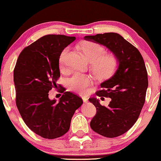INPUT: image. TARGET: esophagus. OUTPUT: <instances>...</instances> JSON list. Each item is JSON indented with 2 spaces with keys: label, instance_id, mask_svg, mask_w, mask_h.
Instances as JSON below:
<instances>
[{
  "label": "esophagus",
  "instance_id": "obj_1",
  "mask_svg": "<svg viewBox=\"0 0 161 161\" xmlns=\"http://www.w3.org/2000/svg\"><path fill=\"white\" fill-rule=\"evenodd\" d=\"M82 100H83V101H84V102H85V103H87V101H88V98H87L86 96H83V97H82Z\"/></svg>",
  "mask_w": 161,
  "mask_h": 161
}]
</instances>
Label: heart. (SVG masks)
<instances>
[{"label": "heart", "mask_w": 161, "mask_h": 161, "mask_svg": "<svg viewBox=\"0 0 161 161\" xmlns=\"http://www.w3.org/2000/svg\"><path fill=\"white\" fill-rule=\"evenodd\" d=\"M81 48L88 60L92 62L91 69L97 77L106 79L112 76L119 67V60L112 54L103 55L106 53L104 47L94 42H85L81 44ZM69 53V47L61 52L59 63L61 68L65 64V58ZM92 77L88 74L76 72L68 80L69 89L78 93L85 94L92 84Z\"/></svg>", "instance_id": "heart-1"}]
</instances>
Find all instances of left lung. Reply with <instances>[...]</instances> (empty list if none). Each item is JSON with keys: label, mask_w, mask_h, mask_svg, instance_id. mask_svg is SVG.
Returning a JSON list of instances; mask_svg holds the SVG:
<instances>
[{"label": "left lung", "mask_w": 161, "mask_h": 161, "mask_svg": "<svg viewBox=\"0 0 161 161\" xmlns=\"http://www.w3.org/2000/svg\"><path fill=\"white\" fill-rule=\"evenodd\" d=\"M84 38L105 46L119 60L117 71L101 84L102 90L96 93L112 99L108 106H101L94 97L89 98L97 109L90 122L91 128L105 137L119 136L134 125L145 102L148 78L144 59L139 51L118 33H105Z\"/></svg>", "instance_id": "left-lung-1"}]
</instances>
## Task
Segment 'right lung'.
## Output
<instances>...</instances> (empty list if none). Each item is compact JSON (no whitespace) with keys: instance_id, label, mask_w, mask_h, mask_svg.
I'll return each mask as SVG.
<instances>
[{"instance_id":"1","label":"right lung","mask_w":161,"mask_h":161,"mask_svg":"<svg viewBox=\"0 0 161 161\" xmlns=\"http://www.w3.org/2000/svg\"><path fill=\"white\" fill-rule=\"evenodd\" d=\"M76 38L47 35L25 48L14 70L16 104L27 126L44 139H53L67 133L82 99L65 92L58 102L49 98L60 77L59 57Z\"/></svg>"}]
</instances>
